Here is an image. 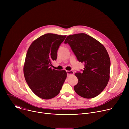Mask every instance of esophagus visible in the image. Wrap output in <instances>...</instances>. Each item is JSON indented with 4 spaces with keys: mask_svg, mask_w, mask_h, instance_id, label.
Listing matches in <instances>:
<instances>
[{
    "mask_svg": "<svg viewBox=\"0 0 129 129\" xmlns=\"http://www.w3.org/2000/svg\"><path fill=\"white\" fill-rule=\"evenodd\" d=\"M66 72H67L68 77H69L70 75H72L74 74V72H73V71H71V70L70 71H66Z\"/></svg>",
    "mask_w": 129,
    "mask_h": 129,
    "instance_id": "obj_1",
    "label": "esophagus"
}]
</instances>
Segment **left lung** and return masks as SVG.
I'll return each instance as SVG.
<instances>
[{
    "label": "left lung",
    "mask_w": 129,
    "mask_h": 129,
    "mask_svg": "<svg viewBox=\"0 0 129 129\" xmlns=\"http://www.w3.org/2000/svg\"><path fill=\"white\" fill-rule=\"evenodd\" d=\"M64 43L69 45L78 60L85 64L83 72L75 74L78 79L74 86L76 92L86 99L96 97L105 88L110 78L111 63L106 49L84 33L69 35Z\"/></svg>",
    "instance_id": "left-lung-1"
}]
</instances>
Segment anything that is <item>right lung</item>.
<instances>
[{"mask_svg":"<svg viewBox=\"0 0 129 129\" xmlns=\"http://www.w3.org/2000/svg\"><path fill=\"white\" fill-rule=\"evenodd\" d=\"M66 36L46 34L35 40L28 49L23 67L25 81L40 98L52 99L60 92L67 77L65 70L51 69L57 52Z\"/></svg>","mask_w":129,"mask_h":129,"instance_id":"1","label":"right lung"}]
</instances>
